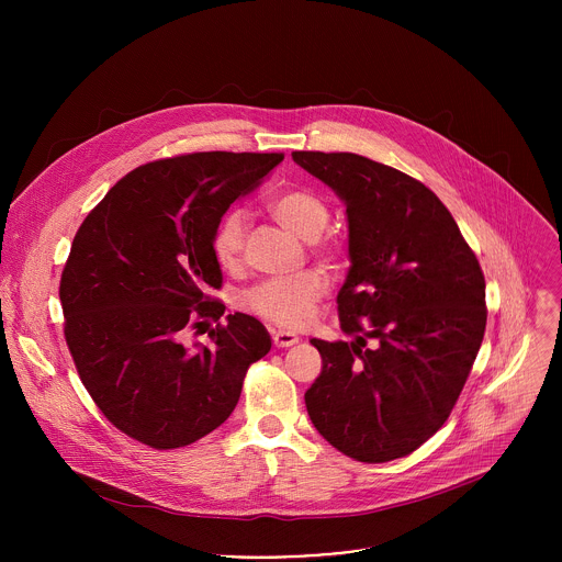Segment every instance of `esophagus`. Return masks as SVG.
Instances as JSON below:
<instances>
[{"mask_svg": "<svg viewBox=\"0 0 562 562\" xmlns=\"http://www.w3.org/2000/svg\"><path fill=\"white\" fill-rule=\"evenodd\" d=\"M271 336H273V345L278 349H286V347H293V345L300 342V338L295 334H291V331H273Z\"/></svg>", "mask_w": 562, "mask_h": 562, "instance_id": "1", "label": "esophagus"}]
</instances>
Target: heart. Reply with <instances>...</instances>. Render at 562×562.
<instances>
[{"label": "heart", "instance_id": "1", "mask_svg": "<svg viewBox=\"0 0 562 562\" xmlns=\"http://www.w3.org/2000/svg\"><path fill=\"white\" fill-rule=\"evenodd\" d=\"M271 215L302 239H315L329 222V206L311 189L293 187L276 193L269 200ZM249 213L245 209H228L215 224L211 235V251L224 271H237L243 265ZM315 251L334 258V247L315 245ZM329 291V280L323 271L306 269L291 278H276L254 286L245 295V306L284 329H302L311 323L317 302Z\"/></svg>", "mask_w": 562, "mask_h": 562}]
</instances>
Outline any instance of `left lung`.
Listing matches in <instances>:
<instances>
[{
    "mask_svg": "<svg viewBox=\"0 0 562 562\" xmlns=\"http://www.w3.org/2000/svg\"><path fill=\"white\" fill-rule=\"evenodd\" d=\"M293 162L347 206L351 269L338 293L349 342L311 345L313 427L360 462L409 456L449 418L483 345L485 276L434 191L356 153L295 150Z\"/></svg>",
    "mask_w": 562,
    "mask_h": 562,
    "instance_id": "obj_1",
    "label": "left lung"
}]
</instances>
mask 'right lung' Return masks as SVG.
Returning a JSON list of instances; mask_svg holds the SVG:
<instances>
[{
	"instance_id": "add662e5",
	"label": "right lung",
	"mask_w": 562,
	"mask_h": 562,
	"mask_svg": "<svg viewBox=\"0 0 562 562\" xmlns=\"http://www.w3.org/2000/svg\"><path fill=\"white\" fill-rule=\"evenodd\" d=\"M282 153H189L124 176L77 228L59 300L72 362L100 412L153 449L187 447L235 409L247 369L271 349L260 319L226 315L211 345L184 334L224 304L211 235Z\"/></svg>"
}]
</instances>
